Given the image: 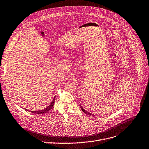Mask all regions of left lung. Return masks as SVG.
<instances>
[{
    "mask_svg": "<svg viewBox=\"0 0 149 149\" xmlns=\"http://www.w3.org/2000/svg\"><path fill=\"white\" fill-rule=\"evenodd\" d=\"M80 108H81V110L83 111V112L84 113H85L86 114H87V115H94V114H93V113H90V112H88L86 111V110H84V109H83V107H82L81 106H80Z\"/></svg>",
    "mask_w": 149,
    "mask_h": 149,
    "instance_id": "obj_1",
    "label": "left lung"
}]
</instances>
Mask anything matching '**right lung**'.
<instances>
[{
	"label": "right lung",
	"instance_id": "1",
	"mask_svg": "<svg viewBox=\"0 0 149 149\" xmlns=\"http://www.w3.org/2000/svg\"><path fill=\"white\" fill-rule=\"evenodd\" d=\"M55 100V97H54V100H52V102L50 104V105H49L48 107H47L46 108L44 109H42V110H41V111H30V112H31V113H36V114H42V113H45V112H47L48 111L51 110V109L52 108V107H53V106H54V104ZM26 110L28 111V109H26Z\"/></svg>",
	"mask_w": 149,
	"mask_h": 149
}]
</instances>
